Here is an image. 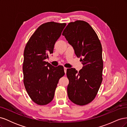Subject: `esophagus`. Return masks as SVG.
<instances>
[{
  "label": "esophagus",
  "mask_w": 127,
  "mask_h": 127,
  "mask_svg": "<svg viewBox=\"0 0 127 127\" xmlns=\"http://www.w3.org/2000/svg\"><path fill=\"white\" fill-rule=\"evenodd\" d=\"M64 73H65V74H66V72H67V68H66V67H64Z\"/></svg>",
  "instance_id": "esophagus-1"
}]
</instances>
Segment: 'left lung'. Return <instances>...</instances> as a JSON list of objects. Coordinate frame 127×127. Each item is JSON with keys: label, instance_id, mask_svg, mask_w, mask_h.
Returning <instances> with one entry per match:
<instances>
[{"label": "left lung", "instance_id": "8db88e82", "mask_svg": "<svg viewBox=\"0 0 127 127\" xmlns=\"http://www.w3.org/2000/svg\"><path fill=\"white\" fill-rule=\"evenodd\" d=\"M63 35L74 48L76 56L83 58L80 60L83 67L79 72L72 68L67 69L68 97L77 105H86L95 98L102 82L101 43L93 29L83 21L69 23Z\"/></svg>", "mask_w": 127, "mask_h": 127}]
</instances>
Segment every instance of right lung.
<instances>
[{"mask_svg":"<svg viewBox=\"0 0 127 127\" xmlns=\"http://www.w3.org/2000/svg\"><path fill=\"white\" fill-rule=\"evenodd\" d=\"M66 23H45L38 28L27 43L24 51V84L32 100L38 105L52 101L59 79L64 75V67L46 62L53 52L56 42Z\"/></svg>","mask_w":127,"mask_h":127,"instance_id":"obj_1","label":"right lung"}]
</instances>
